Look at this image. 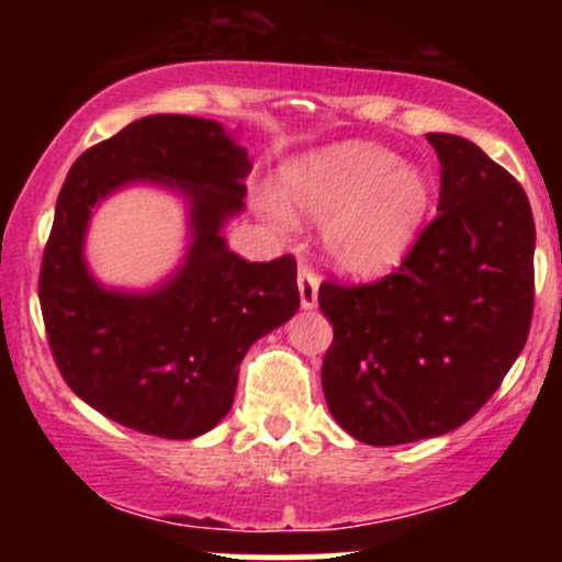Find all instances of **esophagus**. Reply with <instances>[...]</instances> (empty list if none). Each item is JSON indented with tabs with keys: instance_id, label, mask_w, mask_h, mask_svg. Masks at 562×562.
I'll return each instance as SVG.
<instances>
[{
	"instance_id": "1",
	"label": "esophagus",
	"mask_w": 562,
	"mask_h": 562,
	"mask_svg": "<svg viewBox=\"0 0 562 562\" xmlns=\"http://www.w3.org/2000/svg\"><path fill=\"white\" fill-rule=\"evenodd\" d=\"M299 295H301V306L303 308H314L319 299V277L314 274L312 267H301L299 269Z\"/></svg>"
}]
</instances>
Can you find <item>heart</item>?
Masks as SVG:
<instances>
[{
    "label": "heart",
    "instance_id": "b5f03b06",
    "mask_svg": "<svg viewBox=\"0 0 562 562\" xmlns=\"http://www.w3.org/2000/svg\"><path fill=\"white\" fill-rule=\"evenodd\" d=\"M282 200L263 192L259 211L280 232L295 214L327 224V256L344 274L383 277L409 256L434 205V184L417 166L372 142H340L290 160L280 173Z\"/></svg>",
    "mask_w": 562,
    "mask_h": 562
}]
</instances>
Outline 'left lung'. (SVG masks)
Segmentation results:
<instances>
[{"label": "left lung", "mask_w": 562, "mask_h": 562, "mask_svg": "<svg viewBox=\"0 0 562 562\" xmlns=\"http://www.w3.org/2000/svg\"><path fill=\"white\" fill-rule=\"evenodd\" d=\"M438 214L398 272L322 282L333 325L322 391L357 441L396 447L468 423L524 351L533 314V229L524 187L479 145L428 134Z\"/></svg>", "instance_id": "left-lung-1"}]
</instances>
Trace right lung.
Here are the masks:
<instances>
[{"label": "right lung", "mask_w": 562, "mask_h": 562, "mask_svg": "<svg viewBox=\"0 0 562 562\" xmlns=\"http://www.w3.org/2000/svg\"><path fill=\"white\" fill-rule=\"evenodd\" d=\"M250 169L222 124L195 115H147L70 166L38 301L70 391L113 423L177 441L209 434L232 409L245 351L299 312L295 259L250 263L222 235ZM128 183L169 186L188 203L183 263L147 291L105 289L82 256L91 211Z\"/></svg>", "instance_id": "add662e5"}]
</instances>
